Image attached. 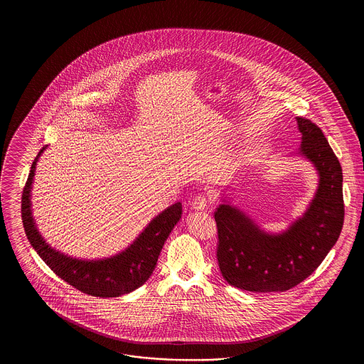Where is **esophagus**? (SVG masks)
Masks as SVG:
<instances>
[{
	"label": "esophagus",
	"instance_id": "34e87169",
	"mask_svg": "<svg viewBox=\"0 0 364 364\" xmlns=\"http://www.w3.org/2000/svg\"><path fill=\"white\" fill-rule=\"evenodd\" d=\"M208 199L206 195H198L195 196V199L192 200V208L195 210H205L208 208Z\"/></svg>",
	"mask_w": 364,
	"mask_h": 364
}]
</instances>
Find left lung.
Masks as SVG:
<instances>
[{
  "label": "left lung",
  "mask_w": 364,
  "mask_h": 364,
  "mask_svg": "<svg viewBox=\"0 0 364 364\" xmlns=\"http://www.w3.org/2000/svg\"><path fill=\"white\" fill-rule=\"evenodd\" d=\"M301 134L299 154L319 176L303 217L281 233H266L242 210L224 200L215 210L217 259L232 287L251 292H284L315 272L338 240L344 224L343 169L322 129L296 117Z\"/></svg>",
  "instance_id": "obj_1"
}]
</instances>
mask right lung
Masks as SVG:
<instances>
[{
	"mask_svg": "<svg viewBox=\"0 0 364 364\" xmlns=\"http://www.w3.org/2000/svg\"><path fill=\"white\" fill-rule=\"evenodd\" d=\"M43 150H46V146L35 156L21 195L23 226L36 254L58 277L83 294L97 297H117L138 289L153 274L164 242L181 218V203L177 202L159 213L136 240L120 254L105 259L72 258L52 248L35 225L31 211V188L35 166Z\"/></svg>",
	"mask_w": 364,
	"mask_h": 364,
	"instance_id": "add662e5",
	"label": "right lung"
}]
</instances>
